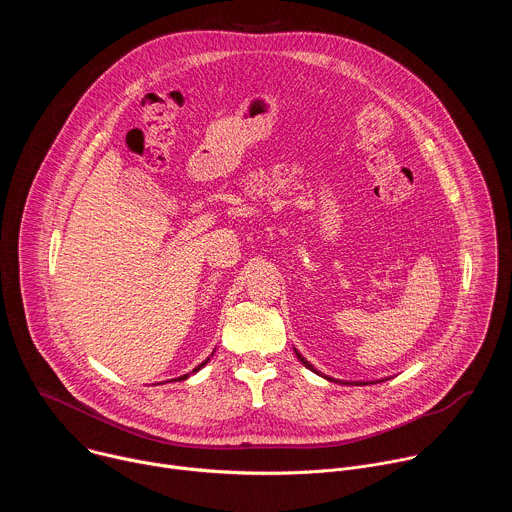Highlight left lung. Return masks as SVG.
<instances>
[{"label": "left lung", "mask_w": 512, "mask_h": 512, "mask_svg": "<svg viewBox=\"0 0 512 512\" xmlns=\"http://www.w3.org/2000/svg\"><path fill=\"white\" fill-rule=\"evenodd\" d=\"M294 352H296V356L300 358V362L304 364L306 369H310L312 373H316V375H320V377H324L326 381H330V383H340V385H356V387H360V385H375V383H383V381H389V377L387 379H379V381H338V379H332V377H328V375H324V373H320L314 364H310V360H306L302 354H300V350L298 348H294Z\"/></svg>", "instance_id": "8db88e82"}]
</instances>
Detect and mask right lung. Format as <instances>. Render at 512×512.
<instances>
[{
  "label": "right lung",
  "instance_id": "1",
  "mask_svg": "<svg viewBox=\"0 0 512 512\" xmlns=\"http://www.w3.org/2000/svg\"><path fill=\"white\" fill-rule=\"evenodd\" d=\"M212 354H214V350H212ZM212 354H210V356H212ZM210 356H208V358H206V360H204V362H200V364H198V367H196V369H192V373H186V375H182V377H178V379H172V381H186V379H188V377H190V375H194V373H198V371H200V369H202V367H204V364H206V362H208V360H210Z\"/></svg>",
  "mask_w": 512,
  "mask_h": 512
}]
</instances>
